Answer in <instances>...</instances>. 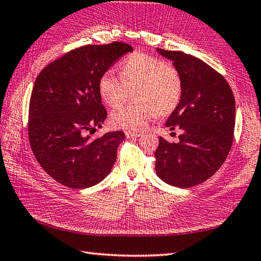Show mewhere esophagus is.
Here are the masks:
<instances>
[{
  "label": "esophagus",
  "instance_id": "1",
  "mask_svg": "<svg viewBox=\"0 0 261 261\" xmlns=\"http://www.w3.org/2000/svg\"><path fill=\"white\" fill-rule=\"evenodd\" d=\"M125 136L129 137V138H136V137L141 136V132L140 131H126Z\"/></svg>",
  "mask_w": 261,
  "mask_h": 261
}]
</instances>
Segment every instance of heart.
<instances>
[{
    "label": "heart",
    "mask_w": 261,
    "mask_h": 261,
    "mask_svg": "<svg viewBox=\"0 0 261 261\" xmlns=\"http://www.w3.org/2000/svg\"><path fill=\"white\" fill-rule=\"evenodd\" d=\"M135 91L137 103L112 113L114 126L141 130L158 114H171L182 96V76L167 61L147 54H135L123 63L121 76L107 70L99 80V93L111 107L122 105Z\"/></svg>",
    "instance_id": "obj_1"
}]
</instances>
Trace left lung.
Here are the masks:
<instances>
[{
	"label": "left lung",
	"mask_w": 261,
	"mask_h": 261,
	"mask_svg": "<svg viewBox=\"0 0 261 261\" xmlns=\"http://www.w3.org/2000/svg\"><path fill=\"white\" fill-rule=\"evenodd\" d=\"M173 61L182 76V96L165 125L180 129L179 143L160 137L154 153L158 176L169 185L188 188L217 172L233 144L235 98L220 73L196 57L158 49Z\"/></svg>",
	"instance_id": "8db88e82"
}]
</instances>
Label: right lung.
I'll return each mask as SVG.
<instances>
[{"label": "right lung", "mask_w": 261, "mask_h": 261, "mask_svg": "<svg viewBox=\"0 0 261 261\" xmlns=\"http://www.w3.org/2000/svg\"><path fill=\"white\" fill-rule=\"evenodd\" d=\"M132 46L123 42L76 48L37 75L28 111V138L37 162L56 181L73 189L91 187L116 161L124 132L91 139L107 117L99 80Z\"/></svg>", "instance_id": "right-lung-1"}]
</instances>
